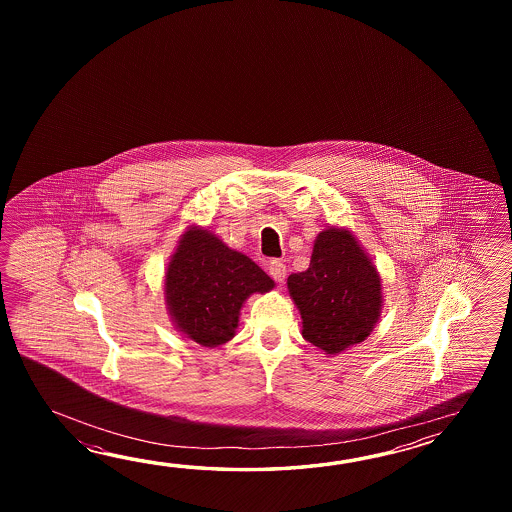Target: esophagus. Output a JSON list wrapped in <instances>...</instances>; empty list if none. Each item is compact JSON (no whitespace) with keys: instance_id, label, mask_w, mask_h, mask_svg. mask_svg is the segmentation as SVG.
<instances>
[{"instance_id":"esophagus-1","label":"esophagus","mask_w":512,"mask_h":512,"mask_svg":"<svg viewBox=\"0 0 512 512\" xmlns=\"http://www.w3.org/2000/svg\"><path fill=\"white\" fill-rule=\"evenodd\" d=\"M269 274L274 278V282L283 283L287 276V269L282 261L274 260L269 263Z\"/></svg>"}]
</instances>
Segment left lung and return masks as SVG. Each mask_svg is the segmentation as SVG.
I'll use <instances>...</instances> for the list:
<instances>
[{"instance_id":"8db88e82","label":"left lung","mask_w":512,"mask_h":512,"mask_svg":"<svg viewBox=\"0 0 512 512\" xmlns=\"http://www.w3.org/2000/svg\"><path fill=\"white\" fill-rule=\"evenodd\" d=\"M287 289L302 316V337L326 355L364 342L381 316V274L344 227L316 236L309 269L291 274Z\"/></svg>"}]
</instances>
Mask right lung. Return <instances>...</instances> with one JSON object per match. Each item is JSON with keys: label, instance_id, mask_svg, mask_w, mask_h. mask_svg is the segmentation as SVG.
Listing matches in <instances>:
<instances>
[{"label": "right lung", "instance_id": "1", "mask_svg": "<svg viewBox=\"0 0 512 512\" xmlns=\"http://www.w3.org/2000/svg\"><path fill=\"white\" fill-rule=\"evenodd\" d=\"M272 287L249 256L199 225L186 229L164 272V302L175 329L203 348L234 338L245 300Z\"/></svg>", "mask_w": 512, "mask_h": 512}]
</instances>
